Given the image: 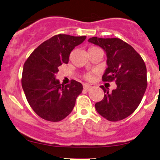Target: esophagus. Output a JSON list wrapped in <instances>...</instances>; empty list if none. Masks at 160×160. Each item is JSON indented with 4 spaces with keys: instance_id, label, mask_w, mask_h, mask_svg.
Wrapping results in <instances>:
<instances>
[{
    "instance_id": "34e87169",
    "label": "esophagus",
    "mask_w": 160,
    "mask_h": 160,
    "mask_svg": "<svg viewBox=\"0 0 160 160\" xmlns=\"http://www.w3.org/2000/svg\"><path fill=\"white\" fill-rule=\"evenodd\" d=\"M83 89H84V90H86V91L88 92V91H89L92 89V86L88 85V84H84Z\"/></svg>"
}]
</instances>
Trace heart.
<instances>
[{"instance_id": "obj_1", "label": "heart", "mask_w": 160, "mask_h": 160, "mask_svg": "<svg viewBox=\"0 0 160 160\" xmlns=\"http://www.w3.org/2000/svg\"><path fill=\"white\" fill-rule=\"evenodd\" d=\"M92 48H95V47H92ZM85 78L88 80H91L92 79V73H87L85 75Z\"/></svg>"}]
</instances>
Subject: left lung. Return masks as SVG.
I'll return each mask as SVG.
<instances>
[{
    "instance_id": "left-lung-1",
    "label": "left lung",
    "mask_w": 160,
    "mask_h": 160,
    "mask_svg": "<svg viewBox=\"0 0 160 160\" xmlns=\"http://www.w3.org/2000/svg\"><path fill=\"white\" fill-rule=\"evenodd\" d=\"M107 55L108 68L104 82L115 81L117 89L109 92L104 86V98L95 104V109L108 120L116 122L126 118L138 107L147 89V68L140 55L132 46L119 38H89Z\"/></svg>"
}]
</instances>
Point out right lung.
<instances>
[{"instance_id":"obj_1","label":"right lung","mask_w":160,"mask_h":160,"mask_svg":"<svg viewBox=\"0 0 160 160\" xmlns=\"http://www.w3.org/2000/svg\"><path fill=\"white\" fill-rule=\"evenodd\" d=\"M86 38L53 36L34 49L24 64L22 89L33 111L42 119L58 122L72 111L82 85L74 80L63 85L55 75L60 65L68 63L70 53Z\"/></svg>"}]
</instances>
